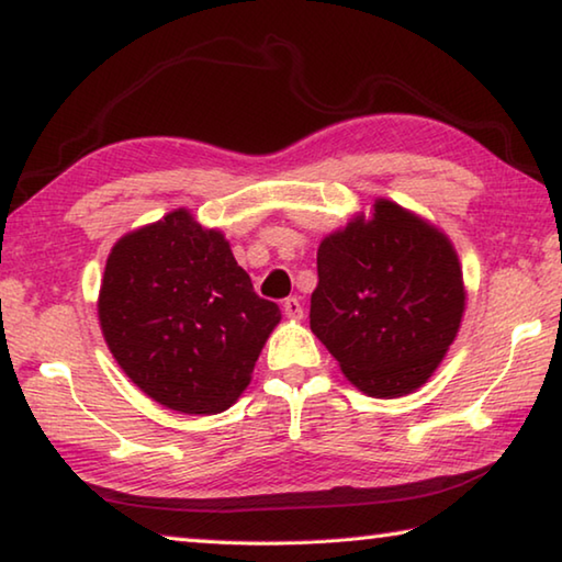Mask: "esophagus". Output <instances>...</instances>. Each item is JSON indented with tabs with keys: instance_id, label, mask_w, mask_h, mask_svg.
<instances>
[{
	"instance_id": "34e87169",
	"label": "esophagus",
	"mask_w": 562,
	"mask_h": 562,
	"mask_svg": "<svg viewBox=\"0 0 562 562\" xmlns=\"http://www.w3.org/2000/svg\"><path fill=\"white\" fill-rule=\"evenodd\" d=\"M282 312H284V317H290V319H300L302 317V304H300V300L297 297H288L282 302Z\"/></svg>"
}]
</instances>
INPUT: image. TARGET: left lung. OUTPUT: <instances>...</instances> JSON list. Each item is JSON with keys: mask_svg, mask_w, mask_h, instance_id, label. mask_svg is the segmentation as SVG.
<instances>
[{"mask_svg": "<svg viewBox=\"0 0 562 562\" xmlns=\"http://www.w3.org/2000/svg\"><path fill=\"white\" fill-rule=\"evenodd\" d=\"M310 327L359 392H416L461 327L465 290L453 245L439 227L379 198L317 250Z\"/></svg>", "mask_w": 562, "mask_h": 562, "instance_id": "left-lung-1", "label": "left lung"}]
</instances>
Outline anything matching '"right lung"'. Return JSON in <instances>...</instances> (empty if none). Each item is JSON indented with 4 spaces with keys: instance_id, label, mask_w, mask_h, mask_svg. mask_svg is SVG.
<instances>
[{
    "instance_id": "right-lung-1",
    "label": "right lung",
    "mask_w": 562,
    "mask_h": 562,
    "mask_svg": "<svg viewBox=\"0 0 562 562\" xmlns=\"http://www.w3.org/2000/svg\"><path fill=\"white\" fill-rule=\"evenodd\" d=\"M280 317L225 235L186 207L111 247L99 292L103 339L131 382L173 412L231 408Z\"/></svg>"
}]
</instances>
